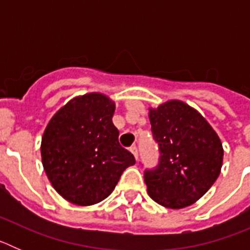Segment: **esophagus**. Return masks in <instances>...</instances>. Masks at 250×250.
<instances>
[{
	"mask_svg": "<svg viewBox=\"0 0 250 250\" xmlns=\"http://www.w3.org/2000/svg\"><path fill=\"white\" fill-rule=\"evenodd\" d=\"M130 151L132 152V155L135 156V159H136V160H138V158H139V154H138V147H136V146H131V147H130Z\"/></svg>",
	"mask_w": 250,
	"mask_h": 250,
	"instance_id": "34e87169",
	"label": "esophagus"
}]
</instances>
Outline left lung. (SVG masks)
Here are the masks:
<instances>
[{"mask_svg": "<svg viewBox=\"0 0 250 250\" xmlns=\"http://www.w3.org/2000/svg\"><path fill=\"white\" fill-rule=\"evenodd\" d=\"M154 139L160 149L155 170L145 171L147 194L170 209H182L199 200L222 170V141L198 110L182 100L149 107Z\"/></svg>", "mask_w": 250, "mask_h": 250, "instance_id": "8db88e82", "label": "left lung"}]
</instances>
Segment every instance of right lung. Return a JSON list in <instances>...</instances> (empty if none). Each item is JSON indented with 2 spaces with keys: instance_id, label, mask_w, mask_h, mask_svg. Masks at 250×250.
I'll use <instances>...</instances> for the list:
<instances>
[{
  "instance_id": "add662e5",
  "label": "right lung",
  "mask_w": 250,
  "mask_h": 250,
  "mask_svg": "<svg viewBox=\"0 0 250 250\" xmlns=\"http://www.w3.org/2000/svg\"><path fill=\"white\" fill-rule=\"evenodd\" d=\"M115 103L89 92L66 103L48 121L41 140V159L55 190L72 204L87 207L106 199L126 167L131 152L119 144L112 124Z\"/></svg>"
}]
</instances>
